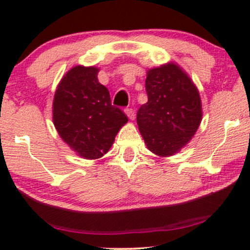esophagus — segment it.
Here are the masks:
<instances>
[{"mask_svg":"<svg viewBox=\"0 0 250 250\" xmlns=\"http://www.w3.org/2000/svg\"><path fill=\"white\" fill-rule=\"evenodd\" d=\"M125 114H127V116L129 117L130 120H134L135 117V110L133 108H127L125 109Z\"/></svg>","mask_w":250,"mask_h":250,"instance_id":"34e87169","label":"esophagus"}]
</instances>
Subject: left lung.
Returning <instances> with one entry per match:
<instances>
[{"mask_svg":"<svg viewBox=\"0 0 250 250\" xmlns=\"http://www.w3.org/2000/svg\"><path fill=\"white\" fill-rule=\"evenodd\" d=\"M146 91L148 102L137 110V125L149 150L170 156L185 147L199 128V90L185 71L169 63L148 70Z\"/></svg>","mask_w":250,"mask_h":250,"instance_id":"1","label":"left lung"}]
</instances>
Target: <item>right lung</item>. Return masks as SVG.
<instances>
[{
	"label": "right lung",
	"mask_w": 250,
	"mask_h": 250,
	"mask_svg": "<svg viewBox=\"0 0 250 250\" xmlns=\"http://www.w3.org/2000/svg\"><path fill=\"white\" fill-rule=\"evenodd\" d=\"M95 67L76 65L63 76L53 103L57 133L84 159H99L114 143L128 117L111 104L109 90L97 80Z\"/></svg>",
	"instance_id": "right-lung-1"
}]
</instances>
